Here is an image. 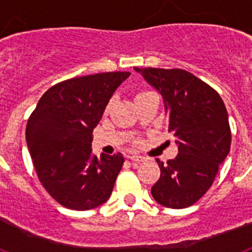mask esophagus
Instances as JSON below:
<instances>
[{"mask_svg":"<svg viewBox=\"0 0 252 252\" xmlns=\"http://www.w3.org/2000/svg\"><path fill=\"white\" fill-rule=\"evenodd\" d=\"M128 159H130L131 161H135V162L144 161V158L140 157V155H131V157H128Z\"/></svg>","mask_w":252,"mask_h":252,"instance_id":"esophagus-1","label":"esophagus"}]
</instances>
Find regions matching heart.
<instances>
[{"label":"heart","instance_id":"b5f03b06","mask_svg":"<svg viewBox=\"0 0 252 252\" xmlns=\"http://www.w3.org/2000/svg\"><path fill=\"white\" fill-rule=\"evenodd\" d=\"M142 93H144V92H142ZM139 94H140V93H139Z\"/></svg>","mask_w":252,"mask_h":252}]
</instances>
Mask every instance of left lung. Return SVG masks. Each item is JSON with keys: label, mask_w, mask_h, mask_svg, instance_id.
Listing matches in <instances>:
<instances>
[{"label": "left lung", "mask_w": 252, "mask_h": 252, "mask_svg": "<svg viewBox=\"0 0 252 252\" xmlns=\"http://www.w3.org/2000/svg\"><path fill=\"white\" fill-rule=\"evenodd\" d=\"M133 69L161 94L168 131L177 137L175 159L157 160L161 173L151 194L168 208L192 206L211 188L230 153L226 106L213 88L183 69Z\"/></svg>", "instance_id": "left-lung-1"}]
</instances>
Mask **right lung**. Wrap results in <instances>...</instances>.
<instances>
[{
  "mask_svg": "<svg viewBox=\"0 0 252 252\" xmlns=\"http://www.w3.org/2000/svg\"><path fill=\"white\" fill-rule=\"evenodd\" d=\"M128 72L72 78L49 88L26 126V142L40 183L58 203L75 211L111 197L124 155L92 154L93 130Z\"/></svg>",
  "mask_w": 252,
  "mask_h": 252,
  "instance_id": "obj_1",
  "label": "right lung"
}]
</instances>
